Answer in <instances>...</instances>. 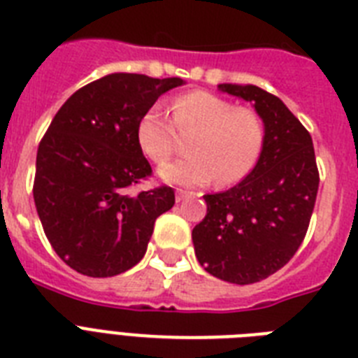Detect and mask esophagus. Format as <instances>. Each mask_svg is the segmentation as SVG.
I'll use <instances>...</instances> for the list:
<instances>
[{"instance_id": "obj_1", "label": "esophagus", "mask_w": 358, "mask_h": 358, "mask_svg": "<svg viewBox=\"0 0 358 358\" xmlns=\"http://www.w3.org/2000/svg\"><path fill=\"white\" fill-rule=\"evenodd\" d=\"M191 194H193L191 191H185V189H178V191H176V202H182L184 199H189Z\"/></svg>"}]
</instances>
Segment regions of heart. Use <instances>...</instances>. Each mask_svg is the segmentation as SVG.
<instances>
[{"label": "heart", "instance_id": "obj_1", "mask_svg": "<svg viewBox=\"0 0 358 358\" xmlns=\"http://www.w3.org/2000/svg\"><path fill=\"white\" fill-rule=\"evenodd\" d=\"M171 121L159 108H149L139 117L136 138L145 156L162 164L176 149V132L190 134L185 158L159 167V176L169 184L219 185L239 182L254 169L264 145V127L259 113L234 106L228 99L194 90L169 104Z\"/></svg>", "mask_w": 358, "mask_h": 358}]
</instances>
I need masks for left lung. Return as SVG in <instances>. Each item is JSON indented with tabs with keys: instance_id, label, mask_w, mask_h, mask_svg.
Listing matches in <instances>:
<instances>
[{
	"instance_id": "1",
	"label": "left lung",
	"mask_w": 358,
	"mask_h": 358,
	"mask_svg": "<svg viewBox=\"0 0 358 358\" xmlns=\"http://www.w3.org/2000/svg\"><path fill=\"white\" fill-rule=\"evenodd\" d=\"M219 90L254 104L264 123V145L243 182L204 194L208 213L193 228L194 254L215 278L250 285L292 259L315 209L320 174L310 134L280 97L239 84Z\"/></svg>"
}]
</instances>
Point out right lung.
Returning <instances> with one entry per match:
<instances>
[{
	"instance_id": "obj_1",
	"label": "right lung",
	"mask_w": 358,
	"mask_h": 358,
	"mask_svg": "<svg viewBox=\"0 0 358 358\" xmlns=\"http://www.w3.org/2000/svg\"><path fill=\"white\" fill-rule=\"evenodd\" d=\"M184 80L112 73L77 90L38 145L33 196L45 237L64 263L90 278L138 264L154 222L174 206L173 187L129 194L152 174L136 127Z\"/></svg>"
}]
</instances>
